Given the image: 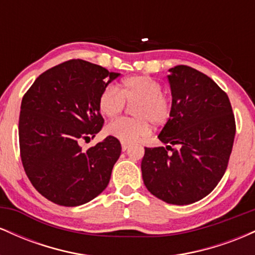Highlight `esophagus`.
Instances as JSON below:
<instances>
[{
  "label": "esophagus",
  "instance_id": "esophagus-1",
  "mask_svg": "<svg viewBox=\"0 0 255 255\" xmlns=\"http://www.w3.org/2000/svg\"><path fill=\"white\" fill-rule=\"evenodd\" d=\"M128 147H129V144H127V142H122V151H126Z\"/></svg>",
  "mask_w": 255,
  "mask_h": 255
}]
</instances>
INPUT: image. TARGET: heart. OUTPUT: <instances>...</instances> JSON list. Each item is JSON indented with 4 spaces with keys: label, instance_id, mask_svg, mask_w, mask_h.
<instances>
[{
    "label": "heart",
    "instance_id": "obj_1",
    "mask_svg": "<svg viewBox=\"0 0 255 255\" xmlns=\"http://www.w3.org/2000/svg\"><path fill=\"white\" fill-rule=\"evenodd\" d=\"M162 85L148 75H133L122 80L120 87L109 85L98 97V110L108 119L122 113L126 103L133 105L134 119H120L107 127V133L120 141L135 142L148 136L151 124L164 126L171 118L172 98L162 92Z\"/></svg>",
    "mask_w": 255,
    "mask_h": 255
}]
</instances>
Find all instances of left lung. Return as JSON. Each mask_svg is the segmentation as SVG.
<instances>
[{
  "label": "left lung",
  "mask_w": 255,
  "mask_h": 255,
  "mask_svg": "<svg viewBox=\"0 0 255 255\" xmlns=\"http://www.w3.org/2000/svg\"><path fill=\"white\" fill-rule=\"evenodd\" d=\"M169 72L172 114L158 135L169 145L145 147L142 180L160 200L188 205L210 194L223 177L235 116L227 93L206 74L183 64Z\"/></svg>",
  "instance_id": "left-lung-1"
}]
</instances>
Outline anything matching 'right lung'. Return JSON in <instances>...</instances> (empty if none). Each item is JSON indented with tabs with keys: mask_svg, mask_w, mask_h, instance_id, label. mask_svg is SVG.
<instances>
[{
	"mask_svg": "<svg viewBox=\"0 0 255 255\" xmlns=\"http://www.w3.org/2000/svg\"><path fill=\"white\" fill-rule=\"evenodd\" d=\"M119 75L87 61L69 60L42 73L22 97V166L32 186L52 203L79 206L107 188L121 154L119 139L109 135L86 151L79 141L102 129L98 97Z\"/></svg>",
	"mask_w": 255,
	"mask_h": 255,
	"instance_id": "add662e5",
	"label": "right lung"
}]
</instances>
